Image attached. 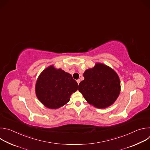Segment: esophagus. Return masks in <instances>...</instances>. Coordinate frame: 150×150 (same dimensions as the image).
I'll use <instances>...</instances> for the list:
<instances>
[{
  "label": "esophagus",
  "instance_id": "34e87169",
  "mask_svg": "<svg viewBox=\"0 0 150 150\" xmlns=\"http://www.w3.org/2000/svg\"><path fill=\"white\" fill-rule=\"evenodd\" d=\"M76 82H77L78 84H79V82H80V79H78V80H76Z\"/></svg>",
  "mask_w": 150,
  "mask_h": 150
}]
</instances>
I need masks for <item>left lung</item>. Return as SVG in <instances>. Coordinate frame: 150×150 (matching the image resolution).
<instances>
[{"label":"left lung","mask_w":150,"mask_h":150,"mask_svg":"<svg viewBox=\"0 0 150 150\" xmlns=\"http://www.w3.org/2000/svg\"><path fill=\"white\" fill-rule=\"evenodd\" d=\"M84 79L78 85V90L91 105L105 109L112 105L120 92V81L117 73L103 63L85 70Z\"/></svg>","instance_id":"obj_1"}]
</instances>
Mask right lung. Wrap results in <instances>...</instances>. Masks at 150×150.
I'll return each instance as SVG.
<instances>
[{"instance_id":"obj_1","label":"right lung","mask_w":150,"mask_h":150,"mask_svg":"<svg viewBox=\"0 0 150 150\" xmlns=\"http://www.w3.org/2000/svg\"><path fill=\"white\" fill-rule=\"evenodd\" d=\"M78 86L70 74L50 65L38 77L35 94L46 108L56 109L69 102L72 94L77 91Z\"/></svg>"}]
</instances>
